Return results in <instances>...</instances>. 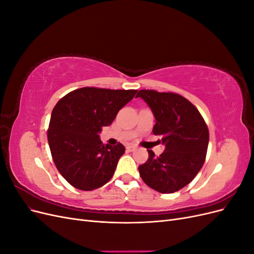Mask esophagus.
<instances>
[{
	"label": "esophagus",
	"mask_w": 254,
	"mask_h": 254,
	"mask_svg": "<svg viewBox=\"0 0 254 254\" xmlns=\"http://www.w3.org/2000/svg\"><path fill=\"white\" fill-rule=\"evenodd\" d=\"M126 149H127L128 151H133V150L135 149V147H134V146H127Z\"/></svg>",
	"instance_id": "34e87169"
}]
</instances>
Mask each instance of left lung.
Here are the masks:
<instances>
[{
    "label": "left lung",
    "mask_w": 254,
    "mask_h": 254,
    "mask_svg": "<svg viewBox=\"0 0 254 254\" xmlns=\"http://www.w3.org/2000/svg\"><path fill=\"white\" fill-rule=\"evenodd\" d=\"M156 119L152 132L165 146L159 157L148 150V159L139 166L143 181L162 194L175 193L193 180L204 163L209 129L200 112L183 96L172 92L140 90Z\"/></svg>",
    "instance_id": "obj_1"
}]
</instances>
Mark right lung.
Returning a JSON list of instances; mask_svg holds the SVG:
<instances>
[{"mask_svg":"<svg viewBox=\"0 0 254 254\" xmlns=\"http://www.w3.org/2000/svg\"><path fill=\"white\" fill-rule=\"evenodd\" d=\"M136 92L86 87L67 93L54 107L50 149L57 170L72 187L92 190L112 178L125 147L121 143L104 145L98 133Z\"/></svg>","mask_w":254,"mask_h":254,"instance_id":"obj_1","label":"right lung"}]
</instances>
